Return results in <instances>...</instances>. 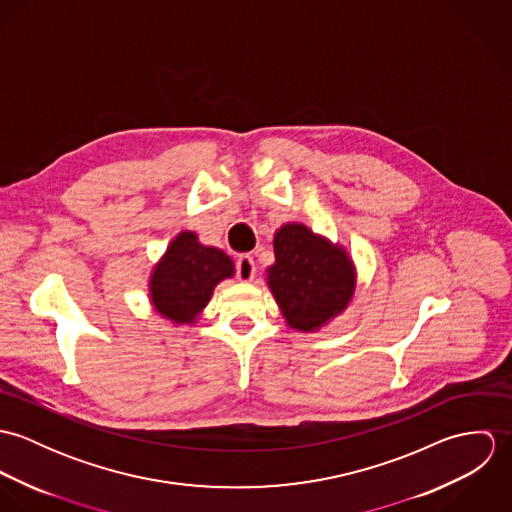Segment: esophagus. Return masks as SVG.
Returning a JSON list of instances; mask_svg holds the SVG:
<instances>
[{
    "label": "esophagus",
    "mask_w": 512,
    "mask_h": 512,
    "mask_svg": "<svg viewBox=\"0 0 512 512\" xmlns=\"http://www.w3.org/2000/svg\"><path fill=\"white\" fill-rule=\"evenodd\" d=\"M236 274H238V280L240 282H252L254 276H256V264L252 260V256L244 254L238 258L236 262Z\"/></svg>",
    "instance_id": "1"
}]
</instances>
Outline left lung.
Masks as SVG:
<instances>
[{
	"label": "left lung",
	"mask_w": 512,
	"mask_h": 512,
	"mask_svg": "<svg viewBox=\"0 0 512 512\" xmlns=\"http://www.w3.org/2000/svg\"><path fill=\"white\" fill-rule=\"evenodd\" d=\"M274 254L266 284L288 327L313 333L347 309L357 288V270L343 246L301 222H288L274 234Z\"/></svg>",
	"instance_id": "1"
}]
</instances>
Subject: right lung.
Wrapping results in <instances>:
<instances>
[{
    "label": "right lung",
    "instance_id": "obj_1",
    "mask_svg": "<svg viewBox=\"0 0 512 512\" xmlns=\"http://www.w3.org/2000/svg\"><path fill=\"white\" fill-rule=\"evenodd\" d=\"M234 276V262L220 248L205 246L191 230L179 232L149 276L153 309L175 325H193L222 280Z\"/></svg>",
    "mask_w": 512,
    "mask_h": 512
}]
</instances>
